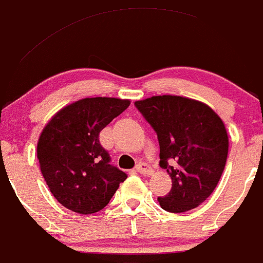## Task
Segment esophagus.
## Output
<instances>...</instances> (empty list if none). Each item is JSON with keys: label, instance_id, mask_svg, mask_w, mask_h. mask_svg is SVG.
<instances>
[{"label": "esophagus", "instance_id": "esophagus-1", "mask_svg": "<svg viewBox=\"0 0 263 263\" xmlns=\"http://www.w3.org/2000/svg\"><path fill=\"white\" fill-rule=\"evenodd\" d=\"M135 170H137V172L140 173V175H151L152 173V168L149 167V164L144 163V162H140L139 164H137Z\"/></svg>", "mask_w": 263, "mask_h": 263}]
</instances>
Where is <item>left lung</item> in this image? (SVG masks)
<instances>
[{
  "instance_id": "left-lung-1",
  "label": "left lung",
  "mask_w": 263,
  "mask_h": 263,
  "mask_svg": "<svg viewBox=\"0 0 263 263\" xmlns=\"http://www.w3.org/2000/svg\"><path fill=\"white\" fill-rule=\"evenodd\" d=\"M135 107L157 133L159 166L171 176V191L158 197L170 213L195 209L212 195L228 157V134L221 119L187 97L153 96Z\"/></svg>"
}]
</instances>
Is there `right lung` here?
<instances>
[{
	"mask_svg": "<svg viewBox=\"0 0 263 263\" xmlns=\"http://www.w3.org/2000/svg\"><path fill=\"white\" fill-rule=\"evenodd\" d=\"M130 105L129 100L90 97L59 110L40 134L37 159L53 196L67 209L93 214L109 204L128 177L110 164L100 132Z\"/></svg>",
	"mask_w": 263,
	"mask_h": 263,
	"instance_id": "1",
	"label": "right lung"
}]
</instances>
